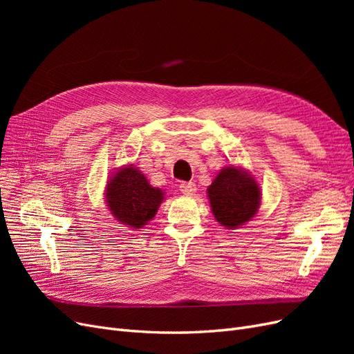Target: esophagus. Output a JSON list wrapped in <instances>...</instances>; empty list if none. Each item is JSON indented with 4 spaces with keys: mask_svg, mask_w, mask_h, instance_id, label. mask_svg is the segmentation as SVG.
Listing matches in <instances>:
<instances>
[{
    "mask_svg": "<svg viewBox=\"0 0 354 354\" xmlns=\"http://www.w3.org/2000/svg\"><path fill=\"white\" fill-rule=\"evenodd\" d=\"M178 187H180L181 194H185V195H194L196 192V185L192 183V181H189V183L183 181V183H181Z\"/></svg>",
    "mask_w": 354,
    "mask_h": 354,
    "instance_id": "esophagus-1",
    "label": "esophagus"
}]
</instances>
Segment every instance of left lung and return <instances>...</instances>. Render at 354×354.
<instances>
[{"instance_id": "8db88e82", "label": "left lung", "mask_w": 354, "mask_h": 354, "mask_svg": "<svg viewBox=\"0 0 354 354\" xmlns=\"http://www.w3.org/2000/svg\"><path fill=\"white\" fill-rule=\"evenodd\" d=\"M214 217L227 229L250 221L261 202L260 186L246 169L224 167L207 189Z\"/></svg>"}]
</instances>
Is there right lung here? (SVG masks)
Here are the masks:
<instances>
[{
  "mask_svg": "<svg viewBox=\"0 0 354 354\" xmlns=\"http://www.w3.org/2000/svg\"><path fill=\"white\" fill-rule=\"evenodd\" d=\"M106 203L112 216L127 227L142 229L151 221L164 201V192L152 187L142 171L122 167L108 180Z\"/></svg>",
  "mask_w": 354,
  "mask_h": 354,
  "instance_id": "right-lung-1",
  "label": "right lung"
}]
</instances>
